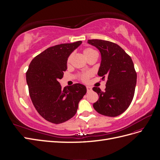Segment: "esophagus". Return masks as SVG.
I'll return each instance as SVG.
<instances>
[{"label": "esophagus", "mask_w": 160, "mask_h": 160, "mask_svg": "<svg viewBox=\"0 0 160 160\" xmlns=\"http://www.w3.org/2000/svg\"><path fill=\"white\" fill-rule=\"evenodd\" d=\"M86 88H87V91H88V92H89L91 91L92 88H91L90 86H86Z\"/></svg>", "instance_id": "1"}]
</instances>
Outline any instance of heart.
Returning <instances> with one entry per match:
<instances>
[{
  "label": "heart",
  "mask_w": 160,
  "mask_h": 160,
  "mask_svg": "<svg viewBox=\"0 0 160 160\" xmlns=\"http://www.w3.org/2000/svg\"><path fill=\"white\" fill-rule=\"evenodd\" d=\"M94 52H96V51L95 50H93V49H91V48H85V49H84L83 51V55L87 58V59H88V57H89L91 55H93ZM72 55H71L68 57V59H67V62H70V61L72 59ZM91 75V72H85V73H83V75H81V79L83 80V81H87L88 80L89 77Z\"/></svg>",
  "instance_id": "1"
}]
</instances>
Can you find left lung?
Here are the masks:
<instances>
[{"mask_svg":"<svg viewBox=\"0 0 160 160\" xmlns=\"http://www.w3.org/2000/svg\"><path fill=\"white\" fill-rule=\"evenodd\" d=\"M88 42L99 51L101 61L98 74L108 79L104 91L97 87L93 88L99 95L93 108L101 115L116 117L129 108L133 98L137 73L133 61L114 42L101 39Z\"/></svg>","mask_w":160,"mask_h":160,"instance_id":"obj_1","label":"left lung"}]
</instances>
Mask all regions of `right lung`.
<instances>
[{"label": "right lung", "instance_id": "1", "mask_svg": "<svg viewBox=\"0 0 160 160\" xmlns=\"http://www.w3.org/2000/svg\"><path fill=\"white\" fill-rule=\"evenodd\" d=\"M81 41L48 48L31 62L26 73L27 83L33 105L42 117L59 124L75 115L79 102L87 92L80 83L61 88L58 81L67 69V59Z\"/></svg>", "mask_w": 160, "mask_h": 160}]
</instances>
